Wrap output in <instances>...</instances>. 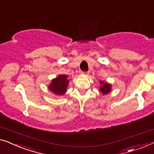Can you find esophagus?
Wrapping results in <instances>:
<instances>
[{"label":"esophagus","mask_w":154,"mask_h":154,"mask_svg":"<svg viewBox=\"0 0 154 154\" xmlns=\"http://www.w3.org/2000/svg\"><path fill=\"white\" fill-rule=\"evenodd\" d=\"M81 74L84 75H88V74H89V72H82Z\"/></svg>","instance_id":"1"}]
</instances>
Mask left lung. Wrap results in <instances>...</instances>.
Segmentation results:
<instances>
[{
	"label": "left lung",
	"mask_w": 154,
	"mask_h": 154,
	"mask_svg": "<svg viewBox=\"0 0 154 154\" xmlns=\"http://www.w3.org/2000/svg\"><path fill=\"white\" fill-rule=\"evenodd\" d=\"M100 84H101V86L100 87V92H102V94L105 95L110 92L112 88L111 84L104 81H100Z\"/></svg>",
	"instance_id": "left-lung-1"
}]
</instances>
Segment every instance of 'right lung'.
Here are the masks:
<instances>
[{
	"instance_id": "1",
	"label": "right lung",
	"mask_w": 154,
	"mask_h": 154,
	"mask_svg": "<svg viewBox=\"0 0 154 154\" xmlns=\"http://www.w3.org/2000/svg\"><path fill=\"white\" fill-rule=\"evenodd\" d=\"M69 84L68 76L66 75H60L51 80V84L49 86V89L51 92L58 96H62L67 91Z\"/></svg>"
}]
</instances>
